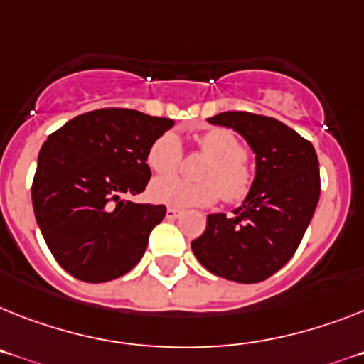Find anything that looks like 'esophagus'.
<instances>
[{"label":"esophagus","instance_id":"34e87169","mask_svg":"<svg viewBox=\"0 0 364 364\" xmlns=\"http://www.w3.org/2000/svg\"><path fill=\"white\" fill-rule=\"evenodd\" d=\"M179 216H181V210L173 209V207H168V209H166V218L168 220H176V218H179Z\"/></svg>","mask_w":364,"mask_h":364}]
</instances>
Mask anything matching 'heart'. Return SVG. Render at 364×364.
Returning <instances> with one entry per match:
<instances>
[{
	"mask_svg": "<svg viewBox=\"0 0 364 364\" xmlns=\"http://www.w3.org/2000/svg\"><path fill=\"white\" fill-rule=\"evenodd\" d=\"M200 149L210 163L201 170V183L183 181L170 177L181 164V139L168 131L155 140L148 151V164L159 177L149 187L151 200L176 209L213 205L218 196L229 203H237L248 196L253 185V173L246 166L248 148L239 136L228 129H209L198 140Z\"/></svg>",
	"mask_w": 364,
	"mask_h": 364,
	"instance_id": "obj_1",
	"label": "heart"
}]
</instances>
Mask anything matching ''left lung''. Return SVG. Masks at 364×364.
Listing matches in <instances>:
<instances>
[{"label":"left lung","instance_id":"obj_1","mask_svg":"<svg viewBox=\"0 0 364 364\" xmlns=\"http://www.w3.org/2000/svg\"><path fill=\"white\" fill-rule=\"evenodd\" d=\"M210 124L237 131L255 154L252 191L228 218L207 215L192 252L210 274L259 283L291 261L320 198L318 157L309 140L276 118L228 111Z\"/></svg>","mask_w":364,"mask_h":364}]
</instances>
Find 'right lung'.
I'll return each mask as SVG.
<instances>
[{"instance_id": "add662e5", "label": "right lung", "mask_w": 364, "mask_h": 364, "mask_svg": "<svg viewBox=\"0 0 364 364\" xmlns=\"http://www.w3.org/2000/svg\"><path fill=\"white\" fill-rule=\"evenodd\" d=\"M170 127V118L97 109L48 136L33 179V209L48 248L73 277L105 283L139 264L166 207L125 198L146 188L148 151Z\"/></svg>"}]
</instances>
